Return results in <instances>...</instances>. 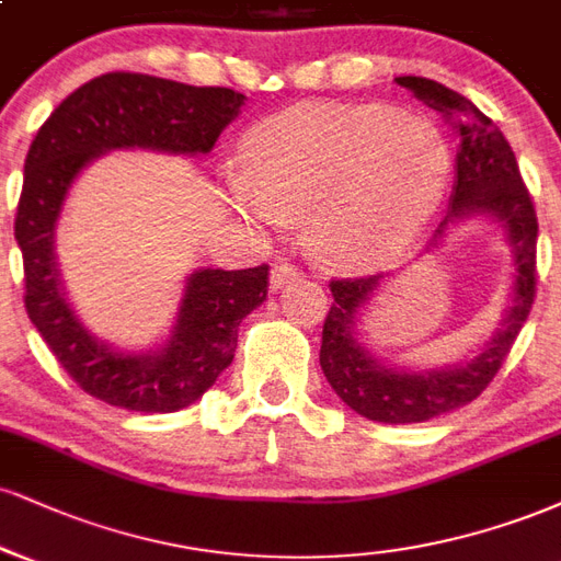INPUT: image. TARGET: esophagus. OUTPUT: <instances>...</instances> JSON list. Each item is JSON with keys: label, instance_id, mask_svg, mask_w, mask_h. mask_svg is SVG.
Segmentation results:
<instances>
[{"label": "esophagus", "instance_id": "34e87169", "mask_svg": "<svg viewBox=\"0 0 561 561\" xmlns=\"http://www.w3.org/2000/svg\"><path fill=\"white\" fill-rule=\"evenodd\" d=\"M298 276H300V272L293 266V263L279 261L272 266V276H268V279H272V289H279V287H285L287 282L298 279Z\"/></svg>", "mask_w": 561, "mask_h": 561}]
</instances>
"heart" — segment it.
Returning a JSON list of instances; mask_svg holds the SVG:
<instances>
[{"label":"heart","mask_w":561,"mask_h":561,"mask_svg":"<svg viewBox=\"0 0 561 561\" xmlns=\"http://www.w3.org/2000/svg\"><path fill=\"white\" fill-rule=\"evenodd\" d=\"M232 206L285 229L308 214L306 242L334 268H368L402 251L447 195L451 151L434 119L379 104H306L255 125Z\"/></svg>","instance_id":"1"}]
</instances>
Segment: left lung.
<instances>
[{
	"label": "left lung",
	"instance_id": "left-lung-1",
	"mask_svg": "<svg viewBox=\"0 0 561 561\" xmlns=\"http://www.w3.org/2000/svg\"><path fill=\"white\" fill-rule=\"evenodd\" d=\"M394 80L417 101L442 114L460 135L449 211L436 227L431 245H436L451 221L491 216L507 229L515 266L510 310L491 342H485L481 353L470 360L434 370L387 368L357 342V310L381 285V274L329 282L334 302L323 321L319 360L336 397L368 421L423 423L473 402L494 381L504 357L510 355L536 298L538 219L507 138L473 101L428 78L402 76Z\"/></svg>",
	"mask_w": 561,
	"mask_h": 561
}]
</instances>
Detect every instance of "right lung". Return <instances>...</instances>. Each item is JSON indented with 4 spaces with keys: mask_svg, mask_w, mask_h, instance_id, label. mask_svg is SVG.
Wrapping results in <instances>:
<instances>
[{
    "mask_svg": "<svg viewBox=\"0 0 561 561\" xmlns=\"http://www.w3.org/2000/svg\"><path fill=\"white\" fill-rule=\"evenodd\" d=\"M245 104L232 88L106 72L72 91L36 133L25 157L15 240L25 310L70 379L96 400L135 413H174L198 400L234 357L240 321L266 300L268 266L187 276L178 321L157 353L130 355L88 334L65 300L54 229L83 167L114 148L208 153Z\"/></svg>",
    "mask_w": 561,
    "mask_h": 561,
    "instance_id": "right-lung-1",
    "label": "right lung"
}]
</instances>
